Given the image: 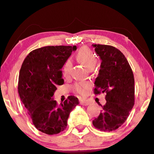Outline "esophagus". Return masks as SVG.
<instances>
[{
	"label": "esophagus",
	"instance_id": "obj_1",
	"mask_svg": "<svg viewBox=\"0 0 154 154\" xmlns=\"http://www.w3.org/2000/svg\"><path fill=\"white\" fill-rule=\"evenodd\" d=\"M79 103H80V104L82 105H85V106H87V105H88L89 104H90V103H89L88 101L87 100H80L79 101Z\"/></svg>",
	"mask_w": 154,
	"mask_h": 154
}]
</instances>
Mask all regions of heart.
I'll return each instance as SVG.
<instances>
[{"instance_id":"heart-1","label":"heart","mask_w":154,"mask_h":154,"mask_svg":"<svg viewBox=\"0 0 154 154\" xmlns=\"http://www.w3.org/2000/svg\"><path fill=\"white\" fill-rule=\"evenodd\" d=\"M77 58L88 69L94 67L97 63V57L95 54L88 47H82L77 54ZM72 61L67 59L63 66V72L65 75L69 73L72 67ZM91 88V84L89 82H81L77 83L74 86V90L81 95H85Z\"/></svg>"}]
</instances>
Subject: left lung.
<instances>
[{
	"label": "left lung",
	"mask_w": 154,
	"mask_h": 154,
	"mask_svg": "<svg viewBox=\"0 0 154 154\" xmlns=\"http://www.w3.org/2000/svg\"><path fill=\"white\" fill-rule=\"evenodd\" d=\"M92 47L101 60L95 82V93H106L107 101L92 124L99 130L110 132L125 123L134 105V77L120 50L109 45L92 44Z\"/></svg>",
	"instance_id": "left-lung-1"
}]
</instances>
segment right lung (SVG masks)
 I'll use <instances>...</instances> for the list:
<instances>
[{
    "mask_svg": "<svg viewBox=\"0 0 154 154\" xmlns=\"http://www.w3.org/2000/svg\"><path fill=\"white\" fill-rule=\"evenodd\" d=\"M76 49V46L38 48L28 54L20 69V98L34 126L46 134H57L64 131L70 112L79 104L77 97L73 95L60 105L53 99L57 86L64 82L61 69Z\"/></svg>",
    "mask_w": 154,
    "mask_h": 154,
    "instance_id": "add662e5",
    "label": "right lung"
}]
</instances>
